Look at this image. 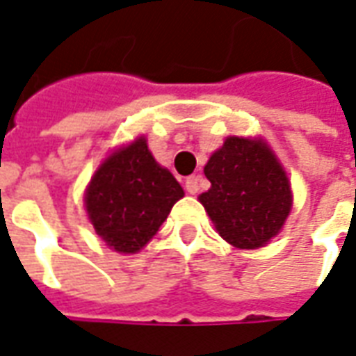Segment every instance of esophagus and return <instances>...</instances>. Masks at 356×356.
Returning <instances> with one entry per match:
<instances>
[{"mask_svg": "<svg viewBox=\"0 0 356 356\" xmlns=\"http://www.w3.org/2000/svg\"><path fill=\"white\" fill-rule=\"evenodd\" d=\"M186 189L191 195L199 193V189H201V176H189L188 180H186Z\"/></svg>", "mask_w": 356, "mask_h": 356, "instance_id": "obj_1", "label": "esophagus"}]
</instances>
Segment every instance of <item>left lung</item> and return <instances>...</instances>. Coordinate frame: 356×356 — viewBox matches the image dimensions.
Segmentation results:
<instances>
[{
	"label": "left lung",
	"mask_w": 356,
	"mask_h": 356,
	"mask_svg": "<svg viewBox=\"0 0 356 356\" xmlns=\"http://www.w3.org/2000/svg\"><path fill=\"white\" fill-rule=\"evenodd\" d=\"M210 189L199 195L212 224L235 248H260L281 232L292 210V188L261 138L229 136L204 165Z\"/></svg>",
	"instance_id": "1"
}]
</instances>
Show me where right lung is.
Segmentation results:
<instances>
[{"label": "right lung", "instance_id": "right-lung-1", "mask_svg": "<svg viewBox=\"0 0 356 356\" xmlns=\"http://www.w3.org/2000/svg\"><path fill=\"white\" fill-rule=\"evenodd\" d=\"M184 189L153 159L140 136L106 157L85 191L87 214L98 237L121 254H136L159 232Z\"/></svg>", "mask_w": 356, "mask_h": 356}]
</instances>
